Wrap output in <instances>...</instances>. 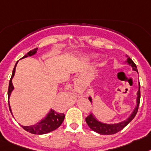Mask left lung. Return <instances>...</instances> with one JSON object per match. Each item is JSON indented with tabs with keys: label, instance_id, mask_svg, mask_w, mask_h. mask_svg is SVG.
<instances>
[{
	"label": "left lung",
	"instance_id": "obj_1",
	"mask_svg": "<svg viewBox=\"0 0 151 151\" xmlns=\"http://www.w3.org/2000/svg\"><path fill=\"white\" fill-rule=\"evenodd\" d=\"M127 62L129 65H131L133 68V70L137 71L138 73L137 68V65L133 62L131 58H127ZM140 85L139 84V89L137 92V106L135 107V109L131 113V115L129 116L127 119H126L124 121L121 122V123H116V124H107V123H103L101 122L98 121L92 114H89L86 118V122L88 124L90 129H92L93 131L96 132L99 134H103V135H110V134H116L117 132L120 131L121 129L125 127L127 125L129 122L131 121L132 119L135 117L136 114L138 111V108H139V105H140ZM89 99L92 103V99L90 97H89Z\"/></svg>",
	"mask_w": 151,
	"mask_h": 151
}]
</instances>
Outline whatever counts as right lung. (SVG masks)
I'll use <instances>...</instances> for the list:
<instances>
[{"label":"right lung","mask_w":151,"mask_h":151,"mask_svg":"<svg viewBox=\"0 0 151 151\" xmlns=\"http://www.w3.org/2000/svg\"><path fill=\"white\" fill-rule=\"evenodd\" d=\"M38 50V48H34L33 50L30 51L27 53V55L24 56L23 58H25V57H28V56H32L33 55H35ZM18 62V61H17ZM17 62H16L15 65H14V68L13 69V73H12V76H11V78L10 79L9 82V86H8V99H9L10 96H11V93L12 92V90L14 89L13 84H12V78L14 76V73H15V68L16 65H17ZM8 104H9V102H8ZM9 109L11 113V107H10L9 104ZM65 118V114L64 113H58V112L55 111L54 109H51V111L48 113V114L43 119H42L39 123H38L37 124L34 126H30V127H24V126H22L23 129H24L26 131L29 132L31 134H48V133H50V132L53 131L55 129H56L58 127H59L61 126V124L62 123L63 120H64Z\"/></svg>","instance_id":"1"}]
</instances>
